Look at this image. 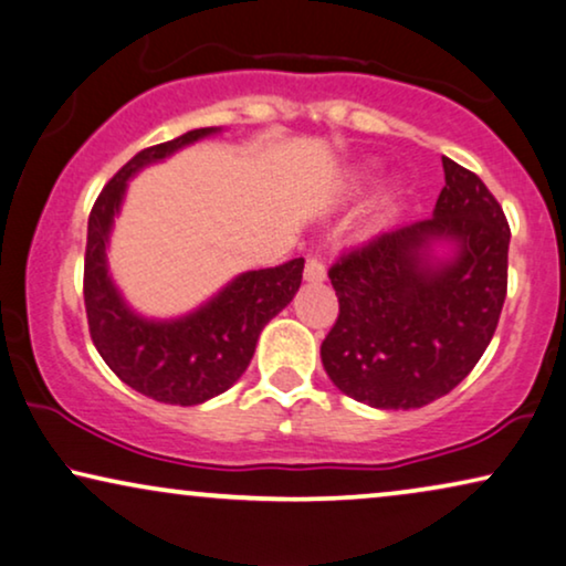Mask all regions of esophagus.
I'll return each mask as SVG.
<instances>
[{
	"label": "esophagus",
	"mask_w": 566,
	"mask_h": 566,
	"mask_svg": "<svg viewBox=\"0 0 566 566\" xmlns=\"http://www.w3.org/2000/svg\"><path fill=\"white\" fill-rule=\"evenodd\" d=\"M323 279H326V266H323V261L307 259V263H305V282L318 284V282H323Z\"/></svg>",
	"instance_id": "34e87169"
}]
</instances>
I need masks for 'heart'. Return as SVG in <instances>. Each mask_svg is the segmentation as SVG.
I'll return each mask as SVG.
<instances>
[{
    "mask_svg": "<svg viewBox=\"0 0 566 566\" xmlns=\"http://www.w3.org/2000/svg\"><path fill=\"white\" fill-rule=\"evenodd\" d=\"M373 186H375V168H359L349 176V186H346V191H349V196H361L370 191Z\"/></svg>",
    "mask_w": 566,
    "mask_h": 566,
    "instance_id": "heart-1",
    "label": "heart"
}]
</instances>
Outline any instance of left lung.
Listing matches in <instances>:
<instances>
[{
	"mask_svg": "<svg viewBox=\"0 0 566 566\" xmlns=\"http://www.w3.org/2000/svg\"><path fill=\"white\" fill-rule=\"evenodd\" d=\"M429 220L382 232L328 271L338 318L321 344L334 386L373 409H421L473 370L507 295L510 228L484 180L442 157Z\"/></svg>",
	"mask_w": 566,
	"mask_h": 566,
	"instance_id": "left-lung-1",
	"label": "left lung"
}]
</instances>
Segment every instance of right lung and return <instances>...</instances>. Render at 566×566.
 I'll return each instance as SVG.
<instances>
[{"label":"right lung","mask_w":566,"mask_h":566,"mask_svg":"<svg viewBox=\"0 0 566 566\" xmlns=\"http://www.w3.org/2000/svg\"><path fill=\"white\" fill-rule=\"evenodd\" d=\"M220 126L193 129L142 149L108 180L87 220L85 311L95 349L126 386L160 403L196 406L235 386L251 365L266 323L297 295L305 259L243 271L207 303L178 318H147L120 295L108 271L113 222L126 188L139 170L168 160L193 142L214 137Z\"/></svg>","instance_id":"obj_1"}]
</instances>
